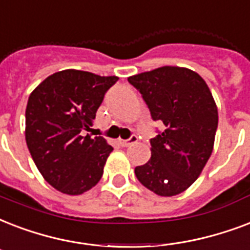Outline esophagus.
<instances>
[{
	"instance_id": "1",
	"label": "esophagus",
	"mask_w": 250,
	"mask_h": 250,
	"mask_svg": "<svg viewBox=\"0 0 250 250\" xmlns=\"http://www.w3.org/2000/svg\"><path fill=\"white\" fill-rule=\"evenodd\" d=\"M138 141V137L137 135H131L130 138L129 139H119V145L120 146H123V147H127V146H130V145H133V143H135Z\"/></svg>"
}]
</instances>
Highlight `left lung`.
Wrapping results in <instances>:
<instances>
[{
	"instance_id": "8db88e82",
	"label": "left lung",
	"mask_w": 250,
	"mask_h": 250,
	"mask_svg": "<svg viewBox=\"0 0 250 250\" xmlns=\"http://www.w3.org/2000/svg\"><path fill=\"white\" fill-rule=\"evenodd\" d=\"M141 92L154 121L164 130L150 139L151 158L135 167L139 183L162 197L187 190L211 155L218 108L211 91L195 71L163 66L127 78Z\"/></svg>"
}]
</instances>
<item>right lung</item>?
<instances>
[{
  "instance_id": "1",
  "label": "right lung",
  "mask_w": 250,
  "mask_h": 250,
  "mask_svg": "<svg viewBox=\"0 0 250 250\" xmlns=\"http://www.w3.org/2000/svg\"><path fill=\"white\" fill-rule=\"evenodd\" d=\"M119 81L88 71H57L45 78L28 98L26 142L39 172L61 193L82 194L103 176L113 150L91 130L104 95Z\"/></svg>"
}]
</instances>
